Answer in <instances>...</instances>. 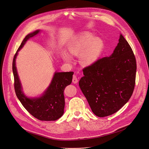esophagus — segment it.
<instances>
[{"instance_id": "1", "label": "esophagus", "mask_w": 149, "mask_h": 149, "mask_svg": "<svg viewBox=\"0 0 149 149\" xmlns=\"http://www.w3.org/2000/svg\"><path fill=\"white\" fill-rule=\"evenodd\" d=\"M78 79H77V76H75V75H74L73 76V77H72V82L74 83V84H77V82H78Z\"/></svg>"}]
</instances>
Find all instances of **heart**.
<instances>
[{
  "instance_id": "b5f03b06",
  "label": "heart",
  "mask_w": 149,
  "mask_h": 149,
  "mask_svg": "<svg viewBox=\"0 0 149 149\" xmlns=\"http://www.w3.org/2000/svg\"><path fill=\"white\" fill-rule=\"evenodd\" d=\"M104 47V42L101 39L95 38L91 34L86 33L79 35L72 40L68 49L71 55H80L81 62L83 65H90L98 59ZM63 59L67 61H71L72 56L68 54H64Z\"/></svg>"
}]
</instances>
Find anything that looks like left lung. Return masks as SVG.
<instances>
[{
  "instance_id": "left-lung-1",
  "label": "left lung",
  "mask_w": 149,
  "mask_h": 149,
  "mask_svg": "<svg viewBox=\"0 0 149 149\" xmlns=\"http://www.w3.org/2000/svg\"><path fill=\"white\" fill-rule=\"evenodd\" d=\"M136 69L133 50L121 34L111 55L82 70L79 86L95 116L111 115L128 102L134 89Z\"/></svg>"
}]
</instances>
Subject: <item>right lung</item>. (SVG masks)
I'll return each instance as SVG.
<instances>
[{"instance_id":"obj_1","label":"right lung","mask_w":149,"mask_h":149,"mask_svg":"<svg viewBox=\"0 0 149 149\" xmlns=\"http://www.w3.org/2000/svg\"><path fill=\"white\" fill-rule=\"evenodd\" d=\"M40 30L25 36L17 50L13 59L12 70L14 76V87L16 95L25 109L34 117L41 121H55L63 114L65 98L63 91L71 84L73 72H55L47 90L41 97L28 98L23 93L16 67V58L18 51L23 47L26 42L39 32Z\"/></svg>"}]
</instances>
